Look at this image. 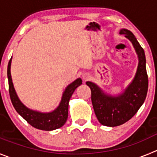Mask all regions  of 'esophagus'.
Listing matches in <instances>:
<instances>
[{
    "mask_svg": "<svg viewBox=\"0 0 157 157\" xmlns=\"http://www.w3.org/2000/svg\"><path fill=\"white\" fill-rule=\"evenodd\" d=\"M90 76L88 74H83V75H82V78H83V80H89V79H90Z\"/></svg>",
    "mask_w": 157,
    "mask_h": 157,
    "instance_id": "obj_1",
    "label": "esophagus"
}]
</instances>
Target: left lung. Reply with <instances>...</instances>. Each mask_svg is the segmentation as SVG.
<instances>
[{
  "mask_svg": "<svg viewBox=\"0 0 157 157\" xmlns=\"http://www.w3.org/2000/svg\"><path fill=\"white\" fill-rule=\"evenodd\" d=\"M120 34L125 35L132 44L138 56V67L134 78L121 93L112 95L105 92L91 81L86 84L91 90V101L97 118L101 125L115 127L131 119L144 103L148 90V76L146 67V56L132 32L121 29Z\"/></svg>",
  "mask_w": 157,
  "mask_h": 157,
  "instance_id": "left-lung-1",
  "label": "left lung"
}]
</instances>
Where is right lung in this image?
I'll return each instance as SVG.
<instances>
[{"instance_id": "add662e5", "label": "right lung", "mask_w": 157, "mask_h": 157, "mask_svg": "<svg viewBox=\"0 0 157 157\" xmlns=\"http://www.w3.org/2000/svg\"><path fill=\"white\" fill-rule=\"evenodd\" d=\"M11 59L8 65V79L10 98L16 112L32 126L38 129L52 131L62 127L68 118V107L70 98L77 87L82 84L81 79L77 78L66 87L65 90L63 93L60 102L56 109L50 112H38L26 107L17 95L11 75Z\"/></svg>"}]
</instances>
